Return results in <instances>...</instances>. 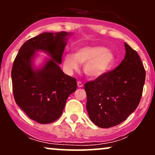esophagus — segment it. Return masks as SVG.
<instances>
[{
    "instance_id": "34e87169",
    "label": "esophagus",
    "mask_w": 155,
    "mask_h": 155,
    "mask_svg": "<svg viewBox=\"0 0 155 155\" xmlns=\"http://www.w3.org/2000/svg\"><path fill=\"white\" fill-rule=\"evenodd\" d=\"M77 86L79 87H83L82 82H81V81H78V82H77Z\"/></svg>"
}]
</instances>
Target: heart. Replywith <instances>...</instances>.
Wrapping results in <instances>:
<instances>
[{
	"mask_svg": "<svg viewBox=\"0 0 155 155\" xmlns=\"http://www.w3.org/2000/svg\"><path fill=\"white\" fill-rule=\"evenodd\" d=\"M115 62L114 52L101 46L78 47L74 51V54H67L63 57L65 71L71 74L79 69L81 64L84 65V74L91 79H97L107 74Z\"/></svg>",
	"mask_w": 155,
	"mask_h": 155,
	"instance_id": "1",
	"label": "heart"
}]
</instances>
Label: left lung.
Returning <instances> with one entry per match:
<instances>
[{
  "label": "left lung",
  "mask_w": 155,
  "mask_h": 155,
  "mask_svg": "<svg viewBox=\"0 0 155 155\" xmlns=\"http://www.w3.org/2000/svg\"><path fill=\"white\" fill-rule=\"evenodd\" d=\"M126 54L114 70L84 84L90 119L102 128L116 126L139 104L146 71L139 55L124 43Z\"/></svg>",
  "instance_id": "left-lung-1"
}]
</instances>
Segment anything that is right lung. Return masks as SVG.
I'll return each mask as SVG.
<instances>
[{
	"mask_svg": "<svg viewBox=\"0 0 155 155\" xmlns=\"http://www.w3.org/2000/svg\"><path fill=\"white\" fill-rule=\"evenodd\" d=\"M70 35L62 31L33 37L23 44L14 61L12 80L16 104L40 124L58 120L68 96L77 87L75 78L64 74L59 66ZM37 51H45L51 58L35 69L32 60Z\"/></svg>",
	"mask_w": 155,
	"mask_h": 155,
	"instance_id": "right-lung-1",
	"label": "right lung"
}]
</instances>
